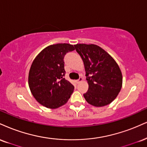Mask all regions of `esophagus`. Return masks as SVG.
Instances as JSON below:
<instances>
[{"label":"esophagus","instance_id":"34e87169","mask_svg":"<svg viewBox=\"0 0 147 147\" xmlns=\"http://www.w3.org/2000/svg\"><path fill=\"white\" fill-rule=\"evenodd\" d=\"M82 80H83L82 77H80V78H79V79H78V80L76 81V83H77V84H79V82H81V81H82Z\"/></svg>","mask_w":147,"mask_h":147}]
</instances>
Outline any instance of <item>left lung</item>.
<instances>
[{
  "mask_svg": "<svg viewBox=\"0 0 147 147\" xmlns=\"http://www.w3.org/2000/svg\"><path fill=\"white\" fill-rule=\"evenodd\" d=\"M82 58L88 90L84 94L88 103L103 107L114 100L121 91L123 76L118 63L105 50L95 45H74Z\"/></svg>",
  "mask_w": 147,
  "mask_h": 147,
  "instance_id": "1",
  "label": "left lung"
}]
</instances>
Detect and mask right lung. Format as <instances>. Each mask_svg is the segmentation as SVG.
<instances>
[{
    "label": "right lung",
    "mask_w": 147,
    "mask_h": 147,
    "mask_svg": "<svg viewBox=\"0 0 147 147\" xmlns=\"http://www.w3.org/2000/svg\"><path fill=\"white\" fill-rule=\"evenodd\" d=\"M75 50L70 44H56L44 49L33 61L29 72V86L35 100L49 109H56L68 102L74 86L63 78L64 58Z\"/></svg>",
    "instance_id": "add662e5"
}]
</instances>
